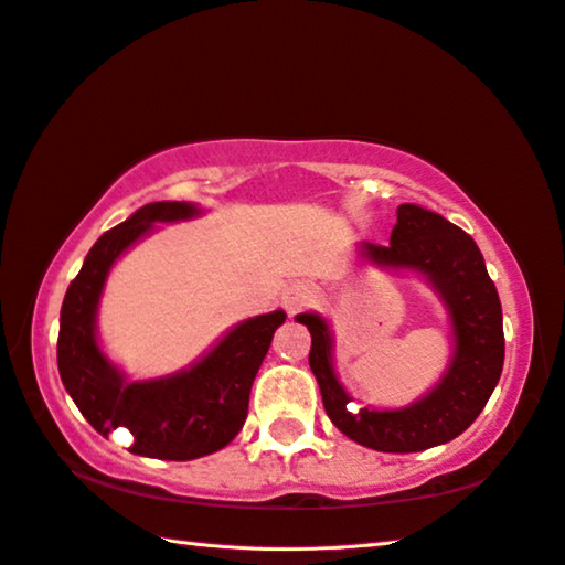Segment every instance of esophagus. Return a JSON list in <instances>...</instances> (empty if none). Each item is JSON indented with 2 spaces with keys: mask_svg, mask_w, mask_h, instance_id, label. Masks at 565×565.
I'll list each match as a JSON object with an SVG mask.
<instances>
[{
  "mask_svg": "<svg viewBox=\"0 0 565 565\" xmlns=\"http://www.w3.org/2000/svg\"><path fill=\"white\" fill-rule=\"evenodd\" d=\"M313 301H316V291L309 281H294L291 286H286V291L281 296V303L289 316L311 309Z\"/></svg>",
  "mask_w": 565,
  "mask_h": 565,
  "instance_id": "obj_1",
  "label": "esophagus"
}]
</instances>
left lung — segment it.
<instances>
[{"label":"left lung","mask_w":565,"mask_h":565,"mask_svg":"<svg viewBox=\"0 0 565 565\" xmlns=\"http://www.w3.org/2000/svg\"><path fill=\"white\" fill-rule=\"evenodd\" d=\"M367 259L393 269H415L429 276L452 313L457 351L433 393L405 409H361L338 385L331 365V335L321 318L301 313L296 321L311 333L309 365L321 387L326 415L343 435L377 452H419L449 443L475 423L504 367V326L494 281L475 239L439 214L399 204L390 244H365Z\"/></svg>","instance_id":"obj_1"}]
</instances>
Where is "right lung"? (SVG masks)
Returning <instances> with one entry per match:
<instances>
[{
  "mask_svg": "<svg viewBox=\"0 0 565 565\" xmlns=\"http://www.w3.org/2000/svg\"><path fill=\"white\" fill-rule=\"evenodd\" d=\"M192 214V204L150 202L100 234L68 284L56 345L61 381L96 433L108 437L116 427H126L132 435V455L172 461L212 455L237 437L249 413L256 371L274 331L286 321L284 311L249 318L190 371L152 383L122 381L96 343L94 321L106 274L152 222Z\"/></svg>",
  "mask_w": 565,
  "mask_h": 565,
  "instance_id": "add662e5",
  "label": "right lung"
}]
</instances>
